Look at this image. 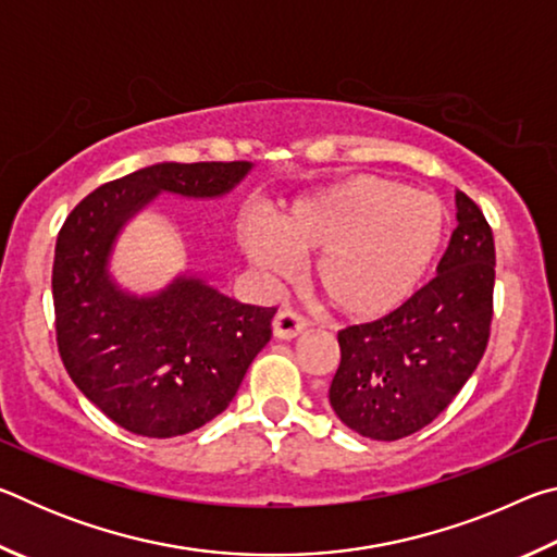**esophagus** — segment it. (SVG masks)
<instances>
[{
  "mask_svg": "<svg viewBox=\"0 0 557 557\" xmlns=\"http://www.w3.org/2000/svg\"><path fill=\"white\" fill-rule=\"evenodd\" d=\"M307 329V319L297 314L295 309H280L275 322H272V332H275L277 338H295L297 334H301Z\"/></svg>",
  "mask_w": 557,
  "mask_h": 557,
  "instance_id": "obj_1",
  "label": "esophagus"
}]
</instances>
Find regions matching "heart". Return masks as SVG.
<instances>
[{
	"label": "heart",
	"mask_w": 557,
	"mask_h": 557,
	"mask_svg": "<svg viewBox=\"0 0 557 557\" xmlns=\"http://www.w3.org/2000/svg\"><path fill=\"white\" fill-rule=\"evenodd\" d=\"M447 233L437 199L379 174H354L297 196L275 225L245 219L240 245L252 265L275 277L312 256L314 282L354 322L388 317L408 301L435 262Z\"/></svg>",
	"instance_id": "obj_1"
}]
</instances>
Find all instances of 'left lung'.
<instances>
[{
	"mask_svg": "<svg viewBox=\"0 0 557 557\" xmlns=\"http://www.w3.org/2000/svg\"><path fill=\"white\" fill-rule=\"evenodd\" d=\"M494 233L457 191V228L437 277L393 314L338 332L342 363L329 403L346 428L393 442L430 425L486 351L494 317Z\"/></svg>",
	"mask_w": 557,
	"mask_h": 557,
	"instance_id": "left-lung-1",
	"label": "left lung"
}]
</instances>
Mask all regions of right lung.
<instances>
[{"mask_svg": "<svg viewBox=\"0 0 557 557\" xmlns=\"http://www.w3.org/2000/svg\"><path fill=\"white\" fill-rule=\"evenodd\" d=\"M250 162H164L98 186L55 240V342L71 381L112 422L143 437H176L221 414L272 336L275 307L243 305L201 277L137 297L108 262L117 233L159 194L215 199Z\"/></svg>", "mask_w": 557, "mask_h": 557, "instance_id": "right-lung-1", "label": "right lung"}]
</instances>
